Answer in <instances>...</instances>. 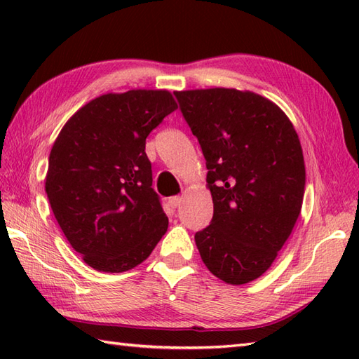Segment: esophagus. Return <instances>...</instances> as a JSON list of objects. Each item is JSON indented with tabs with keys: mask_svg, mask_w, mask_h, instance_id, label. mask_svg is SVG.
<instances>
[{
	"mask_svg": "<svg viewBox=\"0 0 359 359\" xmlns=\"http://www.w3.org/2000/svg\"><path fill=\"white\" fill-rule=\"evenodd\" d=\"M168 203H170V207H171V208H177L179 205L182 203V197H180V196L170 197V199H168Z\"/></svg>",
	"mask_w": 359,
	"mask_h": 359,
	"instance_id": "1",
	"label": "esophagus"
}]
</instances>
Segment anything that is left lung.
I'll use <instances>...</instances> for the list:
<instances>
[{
  "label": "left lung",
  "mask_w": 359,
  "mask_h": 359,
  "mask_svg": "<svg viewBox=\"0 0 359 359\" xmlns=\"http://www.w3.org/2000/svg\"><path fill=\"white\" fill-rule=\"evenodd\" d=\"M207 162L215 212L194 234L207 269L228 284L270 269L299 217L306 166L292 121L273 102L236 89L174 93Z\"/></svg>",
  "instance_id": "obj_1"
}]
</instances>
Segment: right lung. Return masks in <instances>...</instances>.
<instances>
[{"instance_id": "obj_1", "label": "right lung", "mask_w": 359, "mask_h": 359, "mask_svg": "<svg viewBox=\"0 0 359 359\" xmlns=\"http://www.w3.org/2000/svg\"><path fill=\"white\" fill-rule=\"evenodd\" d=\"M175 109L168 90L106 94L75 112L53 143L46 194L66 239L98 271L134 269L166 233L144 144Z\"/></svg>"}]
</instances>
